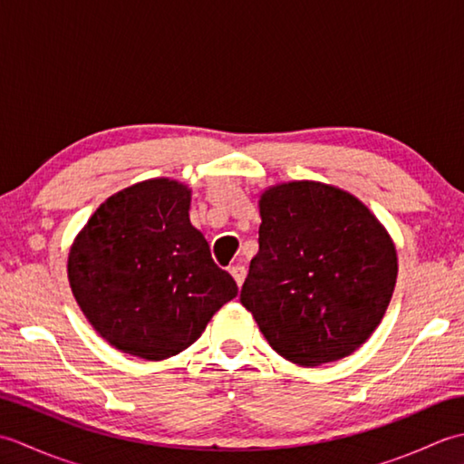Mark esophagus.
I'll return each instance as SVG.
<instances>
[{"label": "esophagus", "mask_w": 464, "mask_h": 464, "mask_svg": "<svg viewBox=\"0 0 464 464\" xmlns=\"http://www.w3.org/2000/svg\"><path fill=\"white\" fill-rule=\"evenodd\" d=\"M229 273L233 275V279H235V283H237V285H239V287H241V285H243V281H245V275H247V271H245V267H243V265H233V267L229 269Z\"/></svg>", "instance_id": "esophagus-1"}]
</instances>
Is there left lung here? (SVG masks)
Masks as SVG:
<instances>
[{"label": "left lung", "instance_id": "left-lung-1", "mask_svg": "<svg viewBox=\"0 0 464 464\" xmlns=\"http://www.w3.org/2000/svg\"><path fill=\"white\" fill-rule=\"evenodd\" d=\"M259 253L241 303L283 359L339 361L377 329L397 281L389 233L357 197L317 181L261 195Z\"/></svg>", "mask_w": 464, "mask_h": 464}]
</instances>
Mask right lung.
I'll return each instance as SVG.
<instances>
[{
  "mask_svg": "<svg viewBox=\"0 0 464 464\" xmlns=\"http://www.w3.org/2000/svg\"><path fill=\"white\" fill-rule=\"evenodd\" d=\"M191 191L169 179L127 187L100 205L67 261L73 297L115 349L147 361L185 351L237 283L189 221Z\"/></svg>",
  "mask_w": 464,
  "mask_h": 464,
  "instance_id": "obj_1",
  "label": "right lung"
}]
</instances>
